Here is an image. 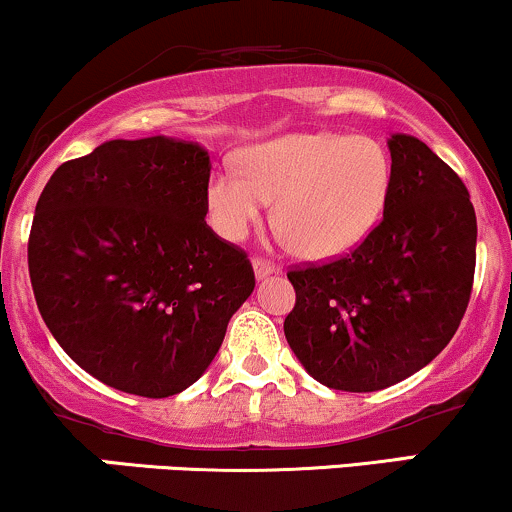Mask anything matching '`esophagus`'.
Returning <instances> with one entry per match:
<instances>
[{"instance_id":"esophagus-1","label":"esophagus","mask_w":512,"mask_h":512,"mask_svg":"<svg viewBox=\"0 0 512 512\" xmlns=\"http://www.w3.org/2000/svg\"><path fill=\"white\" fill-rule=\"evenodd\" d=\"M254 273H256L258 280H263V278H268L270 273H275V266L270 261H266V258L256 256L254 258Z\"/></svg>"}]
</instances>
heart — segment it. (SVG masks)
Masks as SVG:
<instances>
[{"instance_id":"b5f03b06","label":"heart","mask_w":512,"mask_h":512,"mask_svg":"<svg viewBox=\"0 0 512 512\" xmlns=\"http://www.w3.org/2000/svg\"><path fill=\"white\" fill-rule=\"evenodd\" d=\"M390 158L374 138L297 131L246 148L239 167L210 177L208 215L220 237L242 242L275 201L280 237L309 258L354 249L381 220Z\"/></svg>"}]
</instances>
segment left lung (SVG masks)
<instances>
[{"mask_svg":"<svg viewBox=\"0 0 512 512\" xmlns=\"http://www.w3.org/2000/svg\"><path fill=\"white\" fill-rule=\"evenodd\" d=\"M383 220L350 254L287 270L285 338L323 386L374 393L417 374L458 330L477 263L462 179L419 138L393 134Z\"/></svg>","mask_w":512,"mask_h":512,"instance_id":"8db88e82","label":"left lung"}]
</instances>
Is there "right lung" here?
<instances>
[{
  "label": "right lung",
  "instance_id": "right-lung-1",
  "mask_svg": "<svg viewBox=\"0 0 512 512\" xmlns=\"http://www.w3.org/2000/svg\"><path fill=\"white\" fill-rule=\"evenodd\" d=\"M208 179V150L150 136L66 160L42 189L28 237L35 302L105 386L182 393L254 292L246 251L206 225Z\"/></svg>",
  "mask_w": 512,
  "mask_h": 512
}]
</instances>
